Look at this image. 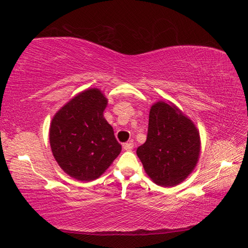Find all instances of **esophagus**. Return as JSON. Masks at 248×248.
Returning <instances> with one entry per match:
<instances>
[{"label":"esophagus","instance_id":"esophagus-1","mask_svg":"<svg viewBox=\"0 0 248 248\" xmlns=\"http://www.w3.org/2000/svg\"><path fill=\"white\" fill-rule=\"evenodd\" d=\"M123 148H124L125 150H131L132 148H134V143H132V142L124 143V144H123Z\"/></svg>","mask_w":248,"mask_h":248}]
</instances>
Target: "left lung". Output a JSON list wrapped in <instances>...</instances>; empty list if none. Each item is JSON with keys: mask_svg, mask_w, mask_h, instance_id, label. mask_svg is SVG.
I'll list each match as a JSON object with an SVG mask.
<instances>
[{"mask_svg": "<svg viewBox=\"0 0 248 248\" xmlns=\"http://www.w3.org/2000/svg\"><path fill=\"white\" fill-rule=\"evenodd\" d=\"M200 153L195 123L171 102H155L150 107L146 142L137 149L147 176L160 186H176L194 171Z\"/></svg>", "mask_w": 248, "mask_h": 248, "instance_id": "1", "label": "left lung"}]
</instances>
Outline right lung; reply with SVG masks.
Listing matches in <instances>:
<instances>
[{
  "mask_svg": "<svg viewBox=\"0 0 248 248\" xmlns=\"http://www.w3.org/2000/svg\"><path fill=\"white\" fill-rule=\"evenodd\" d=\"M107 103L99 88H88L70 99L51 120L52 155L71 178L87 182L98 179L122 150L104 118Z\"/></svg>",
  "mask_w": 248,
  "mask_h": 248,
  "instance_id": "add662e5",
  "label": "right lung"
}]
</instances>
